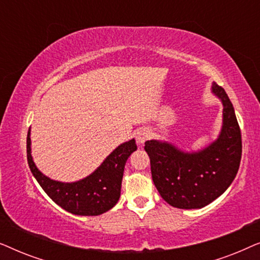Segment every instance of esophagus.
<instances>
[{
  "mask_svg": "<svg viewBox=\"0 0 260 260\" xmlns=\"http://www.w3.org/2000/svg\"><path fill=\"white\" fill-rule=\"evenodd\" d=\"M135 136H136L137 143L142 145L149 140V137H150V131H149L148 129H140L136 131Z\"/></svg>",
  "mask_w": 260,
  "mask_h": 260,
  "instance_id": "obj_1",
  "label": "esophagus"
}]
</instances>
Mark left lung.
Returning <instances> with one entry per match:
<instances>
[{"label":"left lung","mask_w":260,"mask_h":260,"mask_svg":"<svg viewBox=\"0 0 260 260\" xmlns=\"http://www.w3.org/2000/svg\"><path fill=\"white\" fill-rule=\"evenodd\" d=\"M212 92L223 106L222 127L214 142L193 152L168 142H145L155 187L173 207L195 209L209 205L231 186L239 169L243 147L233 105L216 83L212 84Z\"/></svg>","instance_id":"left-lung-1"}]
</instances>
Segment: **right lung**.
I'll list each match as a JSON object with an SVG mask.
<instances>
[{
    "instance_id": "obj_1",
    "label": "right lung",
    "mask_w": 260,
    "mask_h": 260,
    "mask_svg": "<svg viewBox=\"0 0 260 260\" xmlns=\"http://www.w3.org/2000/svg\"><path fill=\"white\" fill-rule=\"evenodd\" d=\"M137 150L133 140L120 144L90 175L76 182H60L44 175L31 157L30 129L27 135V159L30 172L45 193L65 211L76 215H101L119 200L126 159Z\"/></svg>"
}]
</instances>
